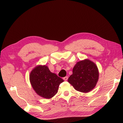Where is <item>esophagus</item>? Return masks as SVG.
I'll return each mask as SVG.
<instances>
[{
	"mask_svg": "<svg viewBox=\"0 0 123 123\" xmlns=\"http://www.w3.org/2000/svg\"><path fill=\"white\" fill-rule=\"evenodd\" d=\"M63 79L64 80V81H67L68 79V76H65L63 78Z\"/></svg>",
	"mask_w": 123,
	"mask_h": 123,
	"instance_id": "34e87169",
	"label": "esophagus"
}]
</instances>
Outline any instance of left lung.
<instances>
[{
    "label": "left lung",
    "instance_id": "1",
    "mask_svg": "<svg viewBox=\"0 0 123 123\" xmlns=\"http://www.w3.org/2000/svg\"><path fill=\"white\" fill-rule=\"evenodd\" d=\"M68 82L76 91L88 92L96 87L99 78L97 65L89 59L80 61L73 68Z\"/></svg>",
    "mask_w": 123,
    "mask_h": 123
}]
</instances>
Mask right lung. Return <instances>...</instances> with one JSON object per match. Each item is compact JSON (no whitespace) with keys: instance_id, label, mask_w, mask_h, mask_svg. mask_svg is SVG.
Here are the masks:
<instances>
[{"instance_id":"right-lung-1","label":"right lung","mask_w":123,"mask_h":123,"mask_svg":"<svg viewBox=\"0 0 123 123\" xmlns=\"http://www.w3.org/2000/svg\"><path fill=\"white\" fill-rule=\"evenodd\" d=\"M30 81L38 95L47 99L53 98L58 92L60 84L63 82L46 65L35 67L30 73Z\"/></svg>"}]
</instances>
